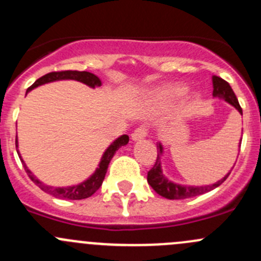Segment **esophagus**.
I'll return each mask as SVG.
<instances>
[{
	"label": "esophagus",
	"instance_id": "esophagus-1",
	"mask_svg": "<svg viewBox=\"0 0 261 261\" xmlns=\"http://www.w3.org/2000/svg\"><path fill=\"white\" fill-rule=\"evenodd\" d=\"M147 134V130L144 126H141V127H138L134 130V133L131 134V139H133V141H140L143 140V139H145Z\"/></svg>",
	"mask_w": 261,
	"mask_h": 261
}]
</instances>
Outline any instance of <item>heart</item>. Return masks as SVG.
Returning a JSON list of instances; mask_svg holds the SVG:
<instances>
[{
	"mask_svg": "<svg viewBox=\"0 0 261 261\" xmlns=\"http://www.w3.org/2000/svg\"><path fill=\"white\" fill-rule=\"evenodd\" d=\"M186 93L187 87L183 84H165L151 92V99L160 106H167L179 99Z\"/></svg>",
	"mask_w": 261,
	"mask_h": 261,
	"instance_id": "b5f03b06",
	"label": "heart"
}]
</instances>
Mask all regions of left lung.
<instances>
[{"mask_svg":"<svg viewBox=\"0 0 261 261\" xmlns=\"http://www.w3.org/2000/svg\"><path fill=\"white\" fill-rule=\"evenodd\" d=\"M212 84H213V92L212 96L215 98L223 99L225 102L230 103L231 106L235 107L241 115H243V110H241L240 105H239L238 98H236L235 93H233L232 88L230 87V84L226 81H223L222 78L212 77ZM241 144V143H240ZM158 147V156L156 162H155L154 167L149 170L147 173V183L151 186V188L156 192L159 196L164 197L168 199H186V198H192V197L201 196V194L207 193V192H211L212 189L217 188L218 186L223 183L227 177L230 175V172L225 175L223 178H221L220 180H217L216 183L208 184V186H187V184H179L175 183V181L168 179L167 177L163 173L162 168V156L164 154V146L162 143H159L156 145ZM240 147V145H239ZM240 151V150H239Z\"/></svg>","mask_w":261,"mask_h":261,"instance_id":"1","label":"left lung"}]
</instances>
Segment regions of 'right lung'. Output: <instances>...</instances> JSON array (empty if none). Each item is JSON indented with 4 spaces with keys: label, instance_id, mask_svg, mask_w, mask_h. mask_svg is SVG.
I'll return each instance as SVG.
<instances>
[{
    "label": "right lung",
    "instance_id": "obj_1",
    "mask_svg": "<svg viewBox=\"0 0 261 261\" xmlns=\"http://www.w3.org/2000/svg\"><path fill=\"white\" fill-rule=\"evenodd\" d=\"M67 80H72V81H77L81 82V83L87 84L91 88H96V87H101L102 82L97 77L96 74L89 72H78V70H64V72H51L48 73V74L43 75L41 78H39L38 81H35V83L33 84L31 87H29L26 93H29L30 91H33L34 88L39 86H43V84L46 83H51V82H57V81H67ZM128 143V136L127 135H121L120 138H117L114 143L111 144L106 150H105L103 155L101 158V162H99L98 168L94 170L93 174L86 179L84 181H82L80 184H75V186H69V187H51L48 186V184L43 183L41 180H39L38 178L35 177L33 172L26 167L25 162L21 158L20 151H18V143H17V138H16V150L18 158H20L21 163H22L23 168H25L26 173L30 177V179L41 189L45 193L51 194L54 196L55 198H64V199H73V201H77V199H84L91 197L92 194L96 193L97 189L102 186V181L105 179V175L107 173V168H109L110 162L114 158V155L116 154L118 149L121 146L127 145Z\"/></svg>",
    "mask_w": 261,
    "mask_h": 261
}]
</instances>
